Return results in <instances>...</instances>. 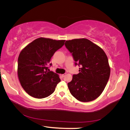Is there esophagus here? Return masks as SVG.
<instances>
[{"label":"esophagus","mask_w":130,"mask_h":130,"mask_svg":"<svg viewBox=\"0 0 130 130\" xmlns=\"http://www.w3.org/2000/svg\"><path fill=\"white\" fill-rule=\"evenodd\" d=\"M66 75V74H62V75H61V76H62V77H64Z\"/></svg>","instance_id":"34e87169"}]
</instances>
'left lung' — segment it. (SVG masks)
Masks as SVG:
<instances>
[{
	"instance_id": "8db88e82",
	"label": "left lung",
	"mask_w": 130,
	"mask_h": 130,
	"mask_svg": "<svg viewBox=\"0 0 130 130\" xmlns=\"http://www.w3.org/2000/svg\"><path fill=\"white\" fill-rule=\"evenodd\" d=\"M66 48L72 54L79 73L74 74L68 83L72 95L82 102L96 99L103 93L108 81L110 67L104 51L86 38L66 41Z\"/></svg>"
}]
</instances>
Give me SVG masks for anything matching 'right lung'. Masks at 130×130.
Listing matches in <instances>:
<instances>
[{
  "instance_id": "right-lung-1",
  "label": "right lung",
  "mask_w": 130,
  "mask_h": 130,
  "mask_svg": "<svg viewBox=\"0 0 130 130\" xmlns=\"http://www.w3.org/2000/svg\"><path fill=\"white\" fill-rule=\"evenodd\" d=\"M65 40L38 38L26 45L18 59V76L25 91L37 99L50 95L61 80L48 69L54 53L64 45Z\"/></svg>"
}]
</instances>
